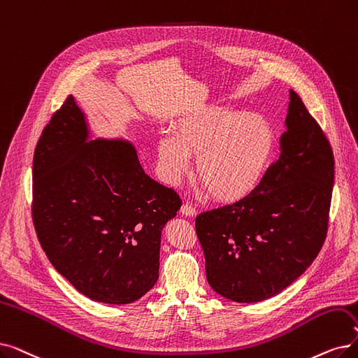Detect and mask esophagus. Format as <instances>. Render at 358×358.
Returning a JSON list of instances; mask_svg holds the SVG:
<instances>
[{
    "instance_id": "esophagus-1",
    "label": "esophagus",
    "mask_w": 358,
    "mask_h": 358,
    "mask_svg": "<svg viewBox=\"0 0 358 358\" xmlns=\"http://www.w3.org/2000/svg\"><path fill=\"white\" fill-rule=\"evenodd\" d=\"M181 213L184 216H194L196 215V209L190 203H185V205L181 206Z\"/></svg>"
}]
</instances>
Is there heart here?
Instances as JSON below:
<instances>
[{"mask_svg": "<svg viewBox=\"0 0 358 358\" xmlns=\"http://www.w3.org/2000/svg\"><path fill=\"white\" fill-rule=\"evenodd\" d=\"M275 148L276 133L266 117L209 105L181 117L174 136L159 137L158 158L165 182L176 185L197 157V178L210 196L237 203L259 189Z\"/></svg>", "mask_w": 358, "mask_h": 358, "instance_id": "obj_1", "label": "heart"}]
</instances>
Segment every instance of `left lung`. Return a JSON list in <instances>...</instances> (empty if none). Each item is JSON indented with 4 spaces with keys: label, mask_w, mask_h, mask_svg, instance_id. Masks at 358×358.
<instances>
[{
    "label": "left lung",
    "mask_w": 358,
    "mask_h": 358,
    "mask_svg": "<svg viewBox=\"0 0 358 358\" xmlns=\"http://www.w3.org/2000/svg\"><path fill=\"white\" fill-rule=\"evenodd\" d=\"M281 155L259 189L196 217L209 285L237 303H257L301 276L328 232L334 152L301 98L289 90Z\"/></svg>",
    "instance_id": "1"
}]
</instances>
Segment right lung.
Masks as SVG:
<instances>
[{
    "label": "right lung",
    "mask_w": 358,
    "mask_h": 358,
    "mask_svg": "<svg viewBox=\"0 0 358 358\" xmlns=\"http://www.w3.org/2000/svg\"><path fill=\"white\" fill-rule=\"evenodd\" d=\"M89 134L70 95L35 149L34 225L52 266L77 291L129 304L158 281L161 232L181 199L145 173L130 142Z\"/></svg>",
    "instance_id": "right-lung-1"
}]
</instances>
